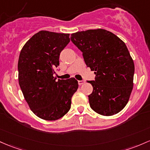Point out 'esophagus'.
<instances>
[{"mask_svg":"<svg viewBox=\"0 0 150 150\" xmlns=\"http://www.w3.org/2000/svg\"><path fill=\"white\" fill-rule=\"evenodd\" d=\"M85 80H78V84L79 85H82L83 84L85 83Z\"/></svg>","mask_w":150,"mask_h":150,"instance_id":"obj_1","label":"esophagus"}]
</instances>
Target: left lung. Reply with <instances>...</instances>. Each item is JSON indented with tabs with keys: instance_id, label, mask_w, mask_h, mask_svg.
Instances as JSON below:
<instances>
[{
	"instance_id": "8db88e82",
	"label": "left lung",
	"mask_w": 150,
	"mask_h": 150,
	"mask_svg": "<svg viewBox=\"0 0 150 150\" xmlns=\"http://www.w3.org/2000/svg\"><path fill=\"white\" fill-rule=\"evenodd\" d=\"M70 39L83 52L87 66L95 71V80L88 82L93 88L88 96L90 108L105 116L120 112L129 100L134 72L125 43L103 29L77 32Z\"/></svg>"
}]
</instances>
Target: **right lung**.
<instances>
[{"label":"right lung","mask_w":150,"mask_h":150,"mask_svg":"<svg viewBox=\"0 0 150 150\" xmlns=\"http://www.w3.org/2000/svg\"><path fill=\"white\" fill-rule=\"evenodd\" d=\"M69 36L41 30L27 41L19 55L18 81L25 100L34 114L45 120H56L66 114L78 88L75 78L56 81L53 77Z\"/></svg>","instance_id":"right-lung-1"}]
</instances>
